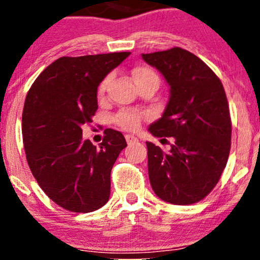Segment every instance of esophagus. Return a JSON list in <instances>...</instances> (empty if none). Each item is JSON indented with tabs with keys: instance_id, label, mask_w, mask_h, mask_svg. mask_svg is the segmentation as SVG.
<instances>
[{
	"instance_id": "esophagus-1",
	"label": "esophagus",
	"mask_w": 260,
	"mask_h": 260,
	"mask_svg": "<svg viewBox=\"0 0 260 260\" xmlns=\"http://www.w3.org/2000/svg\"><path fill=\"white\" fill-rule=\"evenodd\" d=\"M126 140H127V144L128 145L134 144V143L138 142V139H137L134 136H131V134H126Z\"/></svg>"
}]
</instances>
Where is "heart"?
I'll return each instance as SVG.
<instances>
[{
  "label": "heart",
  "instance_id": "1",
  "mask_svg": "<svg viewBox=\"0 0 260 260\" xmlns=\"http://www.w3.org/2000/svg\"><path fill=\"white\" fill-rule=\"evenodd\" d=\"M132 76L136 80L137 85L143 84V83H155L157 86L160 84V77L153 68L147 67V66H139L132 71ZM111 77L107 76L101 80V83L98 86V96L103 98L105 95V91L109 85ZM144 115L137 111H120L115 116V122L118 127H121L124 131H136L138 129L140 123H142Z\"/></svg>",
  "mask_w": 260,
  "mask_h": 260
}]
</instances>
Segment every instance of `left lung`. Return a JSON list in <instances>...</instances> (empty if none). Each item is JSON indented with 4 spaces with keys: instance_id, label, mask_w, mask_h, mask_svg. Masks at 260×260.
Returning <instances> with one entry per match:
<instances>
[{
    "instance_id": "obj_1",
    "label": "left lung",
    "mask_w": 260,
    "mask_h": 260,
    "mask_svg": "<svg viewBox=\"0 0 260 260\" xmlns=\"http://www.w3.org/2000/svg\"><path fill=\"white\" fill-rule=\"evenodd\" d=\"M143 59L171 90L162 117L149 131L175 138L169 153L147 142L151 188L171 204H194L214 189L228 164L232 124L225 89L210 67L181 47L143 53Z\"/></svg>"
}]
</instances>
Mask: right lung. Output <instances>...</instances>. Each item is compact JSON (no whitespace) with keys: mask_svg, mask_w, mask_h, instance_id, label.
I'll use <instances>...</instances> for the list:
<instances>
[{"mask_svg":"<svg viewBox=\"0 0 260 260\" xmlns=\"http://www.w3.org/2000/svg\"><path fill=\"white\" fill-rule=\"evenodd\" d=\"M131 52L61 57L45 68L26 94L22 133L28 165L52 202L73 213L106 204L111 170L127 147L107 129L99 147L83 140L82 127L98 110V86Z\"/></svg>","mask_w":260,"mask_h":260,"instance_id":"add662e5","label":"right lung"}]
</instances>
